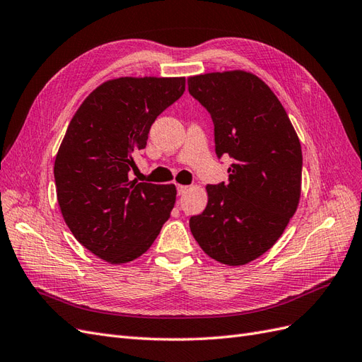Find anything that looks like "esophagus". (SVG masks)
I'll use <instances>...</instances> for the list:
<instances>
[{
    "instance_id": "1",
    "label": "esophagus",
    "mask_w": 362,
    "mask_h": 362,
    "mask_svg": "<svg viewBox=\"0 0 362 362\" xmlns=\"http://www.w3.org/2000/svg\"><path fill=\"white\" fill-rule=\"evenodd\" d=\"M188 189H189V187H185V185H177V194L179 195H183Z\"/></svg>"
}]
</instances>
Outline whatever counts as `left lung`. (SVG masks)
Segmentation results:
<instances>
[{
	"mask_svg": "<svg viewBox=\"0 0 362 362\" xmlns=\"http://www.w3.org/2000/svg\"><path fill=\"white\" fill-rule=\"evenodd\" d=\"M189 94L211 113L215 153L229 154V182L208 185V206L189 218L206 255L244 265L272 249L294 215L302 148L273 90L245 71L188 78Z\"/></svg>",
	"mask_w": 362,
	"mask_h": 362,
	"instance_id": "left-lung-1",
	"label": "left lung"
}]
</instances>
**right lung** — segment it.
Here are the masks:
<instances>
[{
    "mask_svg": "<svg viewBox=\"0 0 362 362\" xmlns=\"http://www.w3.org/2000/svg\"><path fill=\"white\" fill-rule=\"evenodd\" d=\"M185 78L121 77L98 86L72 117L54 162L57 202L76 240L110 264L146 253L170 218L174 185L129 179L151 124Z\"/></svg>",
    "mask_w": 362,
    "mask_h": 362,
    "instance_id": "1",
    "label": "right lung"
}]
</instances>
